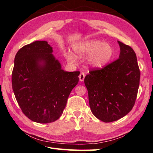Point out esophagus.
<instances>
[{"label":"esophagus","instance_id":"1","mask_svg":"<svg viewBox=\"0 0 153 153\" xmlns=\"http://www.w3.org/2000/svg\"><path fill=\"white\" fill-rule=\"evenodd\" d=\"M84 78H85V74L84 73H80L79 75V80L80 82H82V81L84 80Z\"/></svg>","mask_w":153,"mask_h":153}]
</instances>
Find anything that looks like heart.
Listing matches in <instances>:
<instances>
[{"instance_id":"obj_1","label":"heart","mask_w":153,"mask_h":153,"mask_svg":"<svg viewBox=\"0 0 153 153\" xmlns=\"http://www.w3.org/2000/svg\"><path fill=\"white\" fill-rule=\"evenodd\" d=\"M73 51L76 57L88 56V65L95 69H102L110 62L113 56V50L108 43H103L99 40L91 39L79 42L73 46ZM68 59H73L71 54Z\"/></svg>"}]
</instances>
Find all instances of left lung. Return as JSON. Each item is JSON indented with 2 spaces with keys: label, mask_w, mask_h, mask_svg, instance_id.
<instances>
[{
  "label": "left lung",
  "mask_w": 153,
  "mask_h": 153,
  "mask_svg": "<svg viewBox=\"0 0 153 153\" xmlns=\"http://www.w3.org/2000/svg\"><path fill=\"white\" fill-rule=\"evenodd\" d=\"M118 59L101 69L90 71L84 79L90 109L104 123L124 117L135 102L140 71L135 53L130 46L118 41Z\"/></svg>",
  "instance_id": "obj_1"
}]
</instances>
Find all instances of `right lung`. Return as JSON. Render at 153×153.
I'll use <instances>...</instances> for the list:
<instances>
[{
  "label": "right lung",
  "instance_id": "1",
  "mask_svg": "<svg viewBox=\"0 0 153 153\" xmlns=\"http://www.w3.org/2000/svg\"><path fill=\"white\" fill-rule=\"evenodd\" d=\"M46 41L33 42L15 56L12 89L25 116L37 123H52L61 117L71 91L79 82V71L67 72Z\"/></svg>",
  "mask_w": 153,
  "mask_h": 153
}]
</instances>
